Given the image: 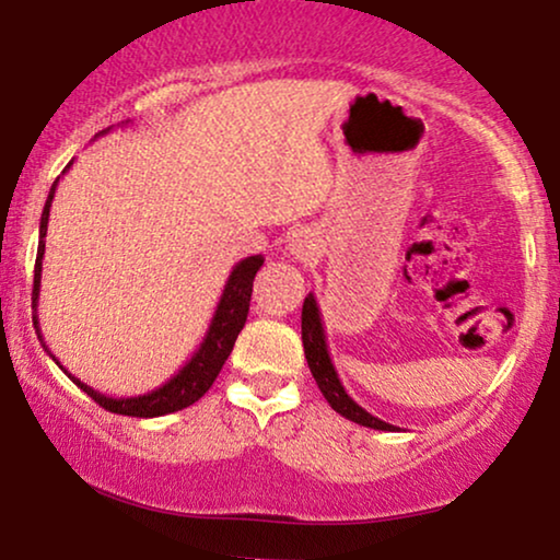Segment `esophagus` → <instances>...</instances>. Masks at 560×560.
Wrapping results in <instances>:
<instances>
[{"label":"esophagus","instance_id":"34e87169","mask_svg":"<svg viewBox=\"0 0 560 560\" xmlns=\"http://www.w3.org/2000/svg\"><path fill=\"white\" fill-rule=\"evenodd\" d=\"M290 257L298 259V262H308L318 255V236L311 232V229H303V232L293 234V240L288 244Z\"/></svg>","mask_w":560,"mask_h":560}]
</instances>
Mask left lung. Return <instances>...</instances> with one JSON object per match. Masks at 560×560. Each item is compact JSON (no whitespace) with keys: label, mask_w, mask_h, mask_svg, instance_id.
<instances>
[{"label":"left lung","mask_w":560,"mask_h":560,"mask_svg":"<svg viewBox=\"0 0 560 560\" xmlns=\"http://www.w3.org/2000/svg\"><path fill=\"white\" fill-rule=\"evenodd\" d=\"M301 331H303V351H305V359H308L311 374L313 380H316L320 393H324L328 405H331L339 416L351 420V423L374 428V431H397V425H389L385 420L374 418L372 412H366L357 400H351L347 389H343L339 374H336V366L331 362V354H328L324 318H320V308L313 293H308V298H305L303 303Z\"/></svg>","instance_id":"1"}]
</instances>
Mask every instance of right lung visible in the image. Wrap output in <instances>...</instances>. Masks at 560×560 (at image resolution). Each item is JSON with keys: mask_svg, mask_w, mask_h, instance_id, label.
<instances>
[{"mask_svg": "<svg viewBox=\"0 0 560 560\" xmlns=\"http://www.w3.org/2000/svg\"><path fill=\"white\" fill-rule=\"evenodd\" d=\"M121 125H129V119L121 121ZM109 129L112 127L102 129V132H98L96 137L106 135V132H109ZM96 137H94V140H96ZM71 165H73V160L66 165V171ZM58 180H60V175L56 178V183H52V186H50L48 201H45V209H43V217H40V242H37L35 282H33V324H35L37 339H40L43 349L48 351V354H50V349L45 347L43 334H40V320H37V298H40L45 234H48L50 203H52V196H56ZM262 262H265L262 255H252V257L242 259V262H236L232 267V275H229V278H226L224 293H221L219 303H217V311H213L209 331H206L203 341L198 343V349L194 351V357H190L188 362L183 364L180 370L175 372L173 377L165 382V385L150 389V393L135 395V397H109V395L98 393V389H94V387H89L86 382H81L79 377H73V374L68 372L66 366L60 364L56 357L50 354L52 362H56L60 370H63L68 377H71L73 385L81 387L83 393L91 397V400L102 405L104 410L117 412V416L160 418V416H167V412H178L183 408H188V405H194L196 400H201V397L209 393V387L213 385V380L219 377L221 366H224L229 354H232L236 336H240V331L244 328V320H247V313H249L252 282H255V275H257L259 267H262Z\"/></svg>", "mask_w": 560, "mask_h": 560, "instance_id": "1", "label": "right lung"}]
</instances>
